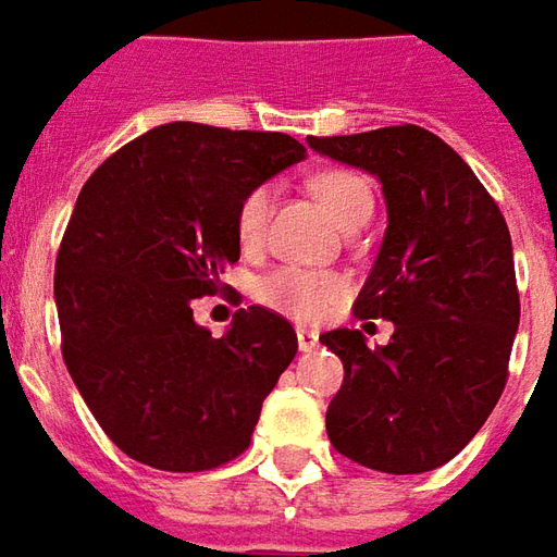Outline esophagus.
Listing matches in <instances>:
<instances>
[{
	"mask_svg": "<svg viewBox=\"0 0 557 557\" xmlns=\"http://www.w3.org/2000/svg\"><path fill=\"white\" fill-rule=\"evenodd\" d=\"M319 346V334L310 332V329H298V349L301 352H313Z\"/></svg>",
	"mask_w": 557,
	"mask_h": 557,
	"instance_id": "obj_1",
	"label": "esophagus"
}]
</instances>
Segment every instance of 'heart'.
<instances>
[{
  "mask_svg": "<svg viewBox=\"0 0 557 557\" xmlns=\"http://www.w3.org/2000/svg\"><path fill=\"white\" fill-rule=\"evenodd\" d=\"M313 196L319 205L332 213L334 223L346 225L361 213L371 216L373 196L368 181L356 174V171L332 169L317 174L310 181ZM271 186H256L238 208V238L240 244H259L262 232H265L268 211H271ZM344 292V280L332 274V271H307V268H277L268 277L259 280L256 295L265 301L271 310H277L289 319H319L325 317L334 307V301Z\"/></svg>",
  "mask_w": 557,
  "mask_h": 557,
  "instance_id": "b5f03b06",
  "label": "heart"
}]
</instances>
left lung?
Returning a JSON list of instances; mask_svg holds the SVG:
<instances>
[{
  "instance_id": "1",
  "label": "left lung",
  "mask_w": 557,
  "mask_h": 557,
  "mask_svg": "<svg viewBox=\"0 0 557 557\" xmlns=\"http://www.w3.org/2000/svg\"><path fill=\"white\" fill-rule=\"evenodd\" d=\"M319 157L373 174L388 225L356 313L395 334L368 349L356 329L319 341L344 361L325 413L334 449L380 473H425L461 453L495 410L519 332L504 213L465 159L422 126L307 138Z\"/></svg>"
}]
</instances>
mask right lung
Instances as JSON below:
<instances>
[{
  "label": "right lung",
  "instance_id": "obj_1",
  "mask_svg": "<svg viewBox=\"0 0 557 557\" xmlns=\"http://www.w3.org/2000/svg\"><path fill=\"white\" fill-rule=\"evenodd\" d=\"M305 157L283 132L165 123L81 189L53 277L62 359L104 434L147 468L238 458L295 359L298 337L277 313L252 305L213 337L193 298L240 259L247 193Z\"/></svg>",
  "mask_w": 557,
  "mask_h": 557
}]
</instances>
